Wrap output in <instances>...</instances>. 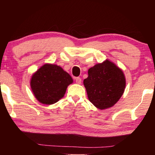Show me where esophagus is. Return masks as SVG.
Here are the masks:
<instances>
[{
	"label": "esophagus",
	"mask_w": 155,
	"mask_h": 155,
	"mask_svg": "<svg viewBox=\"0 0 155 155\" xmlns=\"http://www.w3.org/2000/svg\"><path fill=\"white\" fill-rule=\"evenodd\" d=\"M75 82H76V83H78V84H81V82H82V80H81V78H80V77H77V78H75Z\"/></svg>",
	"instance_id": "esophagus-1"
}]
</instances>
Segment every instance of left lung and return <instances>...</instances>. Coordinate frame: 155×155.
Listing matches in <instances>:
<instances>
[{
    "label": "left lung",
    "mask_w": 155,
    "mask_h": 155,
    "mask_svg": "<svg viewBox=\"0 0 155 155\" xmlns=\"http://www.w3.org/2000/svg\"><path fill=\"white\" fill-rule=\"evenodd\" d=\"M83 83L89 100L103 110L119 100L124 92L126 79L121 70L107 60L89 69L88 77Z\"/></svg>",
    "instance_id": "obj_1"
}]
</instances>
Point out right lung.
Returning <instances> with one entry per match:
<instances>
[{
	"label": "right lung",
	"mask_w": 155,
	"mask_h": 155,
	"mask_svg": "<svg viewBox=\"0 0 155 155\" xmlns=\"http://www.w3.org/2000/svg\"><path fill=\"white\" fill-rule=\"evenodd\" d=\"M72 82L71 75L60 66L45 64L32 75L30 84L39 102L53 104L64 96L68 86Z\"/></svg>",
	"instance_id": "1"
}]
</instances>
